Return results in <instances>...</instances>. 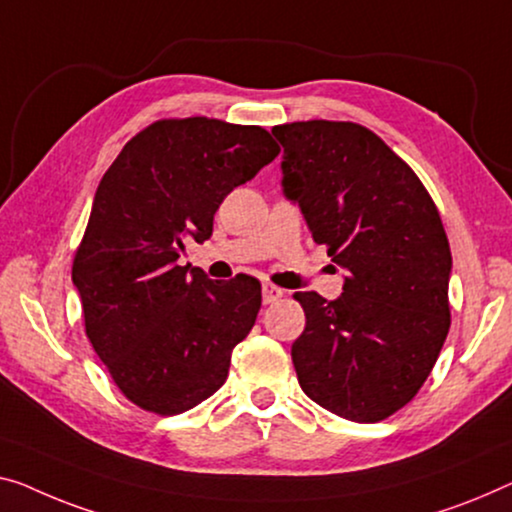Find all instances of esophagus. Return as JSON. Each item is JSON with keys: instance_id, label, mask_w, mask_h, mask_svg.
<instances>
[{"instance_id": "34e87169", "label": "esophagus", "mask_w": 512, "mask_h": 512, "mask_svg": "<svg viewBox=\"0 0 512 512\" xmlns=\"http://www.w3.org/2000/svg\"><path fill=\"white\" fill-rule=\"evenodd\" d=\"M282 296H285V292H282L280 287L271 285V282H264V285H262V299H264V303H266V305L280 301Z\"/></svg>"}]
</instances>
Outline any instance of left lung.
I'll list each match as a JSON object with an SVG mask.
<instances>
[{"label": "left lung", "instance_id": "left-lung-1", "mask_svg": "<svg viewBox=\"0 0 512 512\" xmlns=\"http://www.w3.org/2000/svg\"><path fill=\"white\" fill-rule=\"evenodd\" d=\"M282 186L315 243L349 271L340 299L296 292L292 345L303 393L331 414L377 423L416 398L451 329V246L439 209L404 160L354 121H294Z\"/></svg>", "mask_w": 512, "mask_h": 512}]
</instances>
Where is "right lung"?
I'll use <instances>...</instances> for the list:
<instances>
[{"label": "right lung", "mask_w": 512, "mask_h": 512, "mask_svg": "<svg viewBox=\"0 0 512 512\" xmlns=\"http://www.w3.org/2000/svg\"><path fill=\"white\" fill-rule=\"evenodd\" d=\"M278 154L262 126L158 119L98 183L71 276L91 347L140 409L183 414L225 384L262 285L250 276L213 282L177 259L190 239H209L225 197Z\"/></svg>", "instance_id": "obj_1"}]
</instances>
